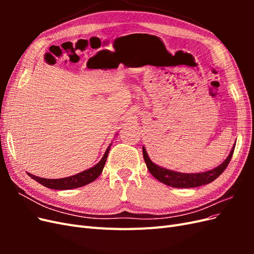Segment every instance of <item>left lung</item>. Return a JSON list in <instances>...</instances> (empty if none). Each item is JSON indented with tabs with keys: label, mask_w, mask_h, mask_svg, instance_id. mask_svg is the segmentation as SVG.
<instances>
[{
	"label": "left lung",
	"mask_w": 254,
	"mask_h": 254,
	"mask_svg": "<svg viewBox=\"0 0 254 254\" xmlns=\"http://www.w3.org/2000/svg\"><path fill=\"white\" fill-rule=\"evenodd\" d=\"M234 148H235V146H233L231 151H230V155L228 156V158L219 166L213 168V170H211V171H207L204 173H198V174L178 173V172L166 170V168L158 166L149 159L144 146H143V157H144V161L146 163V166H147V168H148V171L160 182H162V183L166 184V186L172 187V188L188 189V188H196V187L204 186V184L211 183L212 181L216 179L218 176H220L222 173H224L229 162L231 161V158H232L233 152H234Z\"/></svg>",
	"instance_id": "obj_1"
}]
</instances>
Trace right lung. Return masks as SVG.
<instances>
[{
	"label": "right lung",
	"instance_id": "obj_1",
	"mask_svg": "<svg viewBox=\"0 0 254 254\" xmlns=\"http://www.w3.org/2000/svg\"><path fill=\"white\" fill-rule=\"evenodd\" d=\"M110 150V146H108L107 148L104 157L99 162L93 166L89 168L87 171H83L79 174H76L71 177H66V178H61V179H45V178H40V177H37L35 175H32L27 173L29 177H32L34 180L37 182H39L42 186L47 187L49 189L53 190H72L76 188H80L84 187L87 184L93 182L97 177L102 174L103 168L105 166L107 157H108V153Z\"/></svg>",
	"mask_w": 254,
	"mask_h": 254
}]
</instances>
